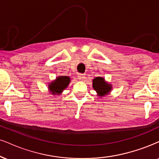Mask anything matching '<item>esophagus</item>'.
I'll return each instance as SVG.
<instances>
[{
    "label": "esophagus",
    "mask_w": 159,
    "mask_h": 159,
    "mask_svg": "<svg viewBox=\"0 0 159 159\" xmlns=\"http://www.w3.org/2000/svg\"><path fill=\"white\" fill-rule=\"evenodd\" d=\"M84 78H85V76H84V74H78V79H79L80 81H83V80H84Z\"/></svg>",
    "instance_id": "1"
}]
</instances>
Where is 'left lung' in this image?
<instances>
[{"label": "left lung", "mask_w": 159, "mask_h": 159, "mask_svg": "<svg viewBox=\"0 0 159 159\" xmlns=\"http://www.w3.org/2000/svg\"><path fill=\"white\" fill-rule=\"evenodd\" d=\"M93 88L99 97H104L107 95L112 89V86L111 84L105 82V79L100 76H97L93 80Z\"/></svg>", "instance_id": "left-lung-1"}]
</instances>
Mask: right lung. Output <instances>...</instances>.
<instances>
[{
	"mask_svg": "<svg viewBox=\"0 0 159 159\" xmlns=\"http://www.w3.org/2000/svg\"><path fill=\"white\" fill-rule=\"evenodd\" d=\"M70 77L67 76H57L55 80L52 81L48 85V89L52 94H60L63 90L67 88L69 85Z\"/></svg>",
	"mask_w": 159,
	"mask_h": 159,
	"instance_id": "obj_1",
	"label": "right lung"
}]
</instances>
